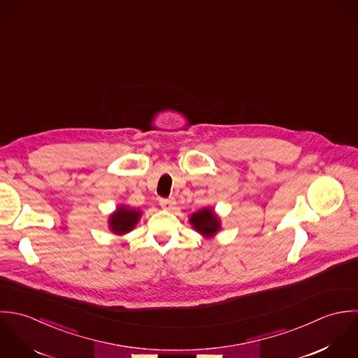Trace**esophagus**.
I'll return each instance as SVG.
<instances>
[{"mask_svg":"<svg viewBox=\"0 0 358 358\" xmlns=\"http://www.w3.org/2000/svg\"><path fill=\"white\" fill-rule=\"evenodd\" d=\"M159 205H160L163 209L170 210V209L176 205V201H174L173 198H170V199H160V201H159Z\"/></svg>","mask_w":358,"mask_h":358,"instance_id":"obj_1","label":"esophagus"}]
</instances>
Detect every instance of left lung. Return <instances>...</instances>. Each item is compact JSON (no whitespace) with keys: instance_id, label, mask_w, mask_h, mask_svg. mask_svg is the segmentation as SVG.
Returning <instances> with one entry per match:
<instances>
[{"instance_id":"left-lung-1","label":"left lung","mask_w":358,"mask_h":358,"mask_svg":"<svg viewBox=\"0 0 358 358\" xmlns=\"http://www.w3.org/2000/svg\"><path fill=\"white\" fill-rule=\"evenodd\" d=\"M189 222L192 224L194 229L202 234L205 238L213 236L220 229V218L210 208H205L194 213L189 217Z\"/></svg>"}]
</instances>
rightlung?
I'll return each instance as SVG.
<instances>
[{
    "mask_svg": "<svg viewBox=\"0 0 358 358\" xmlns=\"http://www.w3.org/2000/svg\"><path fill=\"white\" fill-rule=\"evenodd\" d=\"M141 212L136 209H130L127 206L120 205L115 213L109 217V228L116 235H123L130 232L136 224L140 221Z\"/></svg>",
    "mask_w": 358,
    "mask_h": 358,
    "instance_id": "obj_1",
    "label": "right lung"
}]
</instances>
